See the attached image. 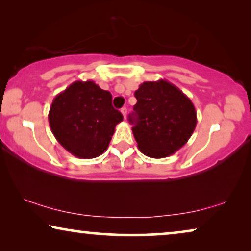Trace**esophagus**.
Here are the masks:
<instances>
[{"instance_id":"1","label":"esophagus","mask_w":251,"mask_h":251,"mask_svg":"<svg viewBox=\"0 0 251 251\" xmlns=\"http://www.w3.org/2000/svg\"><path fill=\"white\" fill-rule=\"evenodd\" d=\"M126 112H128V109H126V107H122L121 108V113H122V115H123V118H126Z\"/></svg>"}]
</instances>
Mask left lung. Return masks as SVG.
I'll use <instances>...</instances> for the list:
<instances>
[{
    "instance_id": "1",
    "label": "left lung",
    "mask_w": 251,
    "mask_h": 251,
    "mask_svg": "<svg viewBox=\"0 0 251 251\" xmlns=\"http://www.w3.org/2000/svg\"><path fill=\"white\" fill-rule=\"evenodd\" d=\"M137 104L129 122L140 152L162 159L181 149L197 126L191 99L167 80L146 81L135 91Z\"/></svg>"
}]
</instances>
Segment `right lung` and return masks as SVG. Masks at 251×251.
Wrapping results in <instances>:
<instances>
[{
  "mask_svg": "<svg viewBox=\"0 0 251 251\" xmlns=\"http://www.w3.org/2000/svg\"><path fill=\"white\" fill-rule=\"evenodd\" d=\"M49 125L58 143L80 159H94L107 150L123 115L112 95L94 81H75L54 97Z\"/></svg>",
  "mask_w": 251,
  "mask_h": 251,
  "instance_id": "add662e5",
  "label": "right lung"
}]
</instances>
